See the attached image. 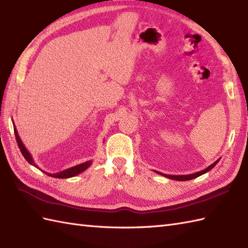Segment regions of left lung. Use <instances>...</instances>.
Masks as SVG:
<instances>
[{
  "label": "left lung",
  "mask_w": 248,
  "mask_h": 248,
  "mask_svg": "<svg viewBox=\"0 0 248 248\" xmlns=\"http://www.w3.org/2000/svg\"><path fill=\"white\" fill-rule=\"evenodd\" d=\"M218 161H219V159H218L217 162H214L213 164H211L209 167L205 168V170H202V171H198V172H195V173H191V175H179V176H176V175H165V173H162V172H159V171H155V172L160 173V175L164 176V177H166V178H168V179H171V180L187 181V180H192V179H195V178H197V177H199V176H202V175H203V173L208 172L209 170H211L212 168L217 164Z\"/></svg>",
  "instance_id": "8db88e82"
}]
</instances>
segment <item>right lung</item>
I'll use <instances>...</instances> for the list:
<instances>
[{
	"mask_svg": "<svg viewBox=\"0 0 248 248\" xmlns=\"http://www.w3.org/2000/svg\"><path fill=\"white\" fill-rule=\"evenodd\" d=\"M13 124H14V131H15V135H16V140H17V143H18V146H19V149L21 151V154H22V155L24 156V159L28 161L31 165L35 166L36 168H38V170H40V168L36 165V163L34 162L33 160V156H31V155L29 152V150L25 148L24 144L22 143V140H21L20 136L17 132V129H16V125L14 124L13 121ZM93 164V160L91 161H86L84 163H81V164L78 165H76L73 167H70V168H67V170H64L62 171H59V172H53V173H49V172H46L45 170H40L43 172H45L46 175H48L50 177H53V178H60V179H67V178H71V177H75L77 175H78V173L83 172L84 170H86L87 168L91 166Z\"/></svg>",
	"mask_w": 248,
	"mask_h": 248,
	"instance_id": "obj_1",
	"label": "right lung"
}]
</instances>
